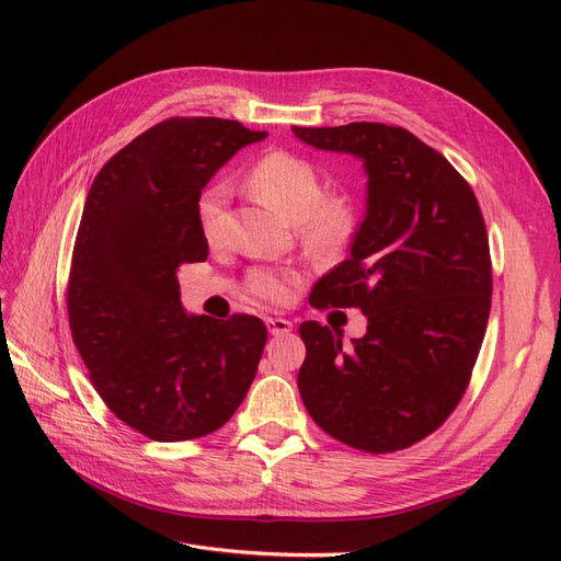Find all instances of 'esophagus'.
I'll return each instance as SVG.
<instances>
[{
    "label": "esophagus",
    "mask_w": 561,
    "mask_h": 561,
    "mask_svg": "<svg viewBox=\"0 0 561 561\" xmlns=\"http://www.w3.org/2000/svg\"><path fill=\"white\" fill-rule=\"evenodd\" d=\"M266 330H268V334L283 336V334L293 330V322L285 320V318H266Z\"/></svg>",
    "instance_id": "esophagus-1"
}]
</instances>
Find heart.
<instances>
[{
    "mask_svg": "<svg viewBox=\"0 0 561 561\" xmlns=\"http://www.w3.org/2000/svg\"><path fill=\"white\" fill-rule=\"evenodd\" d=\"M248 186L254 196L276 206L290 222L297 225L301 239L318 252L342 248L353 231V208L342 196H325L316 165L297 154L274 151L250 168ZM229 201V184L215 182L198 196V225L203 236L213 241L222 229V217ZM250 290L266 301H285L297 285L293 268H254Z\"/></svg>",
    "mask_w": 561,
    "mask_h": 561,
    "instance_id": "obj_1",
    "label": "heart"
}]
</instances>
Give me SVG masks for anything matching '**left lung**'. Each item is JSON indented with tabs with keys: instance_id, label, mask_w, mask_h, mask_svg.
<instances>
[{
	"instance_id": "left-lung-1",
	"label": "left lung",
	"mask_w": 561,
	"mask_h": 561,
	"mask_svg": "<svg viewBox=\"0 0 561 561\" xmlns=\"http://www.w3.org/2000/svg\"><path fill=\"white\" fill-rule=\"evenodd\" d=\"M293 133L360 159L367 175L348 260L311 293L318 309H360L367 332L344 346V334L301 322L299 396L339 443L371 454L404 449L454 412L482 346L491 260L478 198L443 154L404 128L355 122Z\"/></svg>"
}]
</instances>
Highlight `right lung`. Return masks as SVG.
Here are the masks:
<instances>
[{
    "label": "right lung",
    "instance_id": "obj_1",
    "mask_svg": "<svg viewBox=\"0 0 561 561\" xmlns=\"http://www.w3.org/2000/svg\"><path fill=\"white\" fill-rule=\"evenodd\" d=\"M264 138L229 118H168L103 165L83 206L67 290L75 346L110 410L157 443L225 426L257 375L264 322L186 313L178 268L208 257L201 190Z\"/></svg>",
    "mask_w": 561,
    "mask_h": 561
}]
</instances>
